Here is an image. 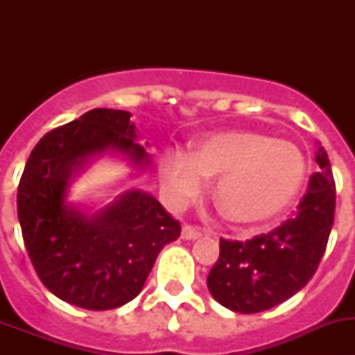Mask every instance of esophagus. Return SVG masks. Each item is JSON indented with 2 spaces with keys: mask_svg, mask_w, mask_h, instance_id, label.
Returning a JSON list of instances; mask_svg holds the SVG:
<instances>
[{
  "mask_svg": "<svg viewBox=\"0 0 355 355\" xmlns=\"http://www.w3.org/2000/svg\"><path fill=\"white\" fill-rule=\"evenodd\" d=\"M200 236H202L200 229L192 227V225H183V229H181V238L183 240H197Z\"/></svg>",
  "mask_w": 355,
  "mask_h": 355,
  "instance_id": "obj_1",
  "label": "esophagus"
}]
</instances>
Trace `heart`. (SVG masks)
Here are the masks:
<instances>
[{
  "instance_id": "heart-1",
  "label": "heart",
  "mask_w": 355,
  "mask_h": 355,
  "mask_svg": "<svg viewBox=\"0 0 355 355\" xmlns=\"http://www.w3.org/2000/svg\"><path fill=\"white\" fill-rule=\"evenodd\" d=\"M206 180L216 178L213 200L225 220L256 225L293 202L306 180L302 150L288 140L252 130L211 133L190 155L171 150L162 159V180L174 205L196 199Z\"/></svg>"
}]
</instances>
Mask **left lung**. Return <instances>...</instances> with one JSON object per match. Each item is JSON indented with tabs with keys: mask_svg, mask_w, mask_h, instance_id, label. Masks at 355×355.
Here are the masks:
<instances>
[{
	"mask_svg": "<svg viewBox=\"0 0 355 355\" xmlns=\"http://www.w3.org/2000/svg\"><path fill=\"white\" fill-rule=\"evenodd\" d=\"M320 171L291 218L247 241L220 240V256L208 275L213 299L234 313H259L283 304L315 275L327 247L336 188L327 153L318 144Z\"/></svg>",
	"mask_w": 355,
	"mask_h": 355,
	"instance_id": "left-lung-1",
	"label": "left lung"
}]
</instances>
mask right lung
Listing matches in <instances>:
<instances>
[{
	"instance_id": "right-lung-1",
	"label": "right lung",
	"mask_w": 355,
	"mask_h": 355,
	"mask_svg": "<svg viewBox=\"0 0 355 355\" xmlns=\"http://www.w3.org/2000/svg\"><path fill=\"white\" fill-rule=\"evenodd\" d=\"M130 119L124 110L96 108L49 131L19 183V224L37 275L58 299L90 311L133 300L159 250L181 233L158 199L137 188L97 211L69 200L71 184L105 155L128 162L135 174L149 167Z\"/></svg>"
}]
</instances>
